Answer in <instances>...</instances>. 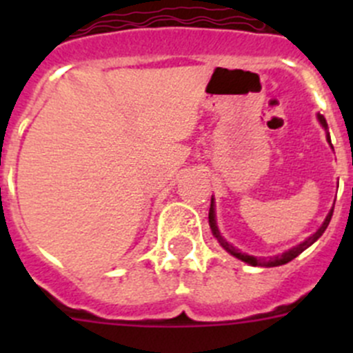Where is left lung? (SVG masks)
I'll return each mask as SVG.
<instances>
[{
    "mask_svg": "<svg viewBox=\"0 0 353 353\" xmlns=\"http://www.w3.org/2000/svg\"><path fill=\"white\" fill-rule=\"evenodd\" d=\"M318 121H319V124H321V126L325 128V131H326V141H328V143L331 145V138H330V133H328V124H326L325 116H323V114H318ZM333 206H334V205H333ZM331 215H333V208L330 210V213H328V215H326L325 222L321 223V227H319V229L316 230V232L312 234V236H309L307 239L302 241L301 244L294 245V248H290V249H288V251H283L282 254L270 256V258H263V256H251V254H245V252H241L239 249L234 248V245L230 244V243H227V239H225V237L222 236V234H220L219 225H216L215 198H213V196H212V205H210L208 222H210V229H212L213 237H215V239L219 241V244L222 245V248L225 249V251L229 252V254H232L234 258L241 259V261L248 263V265H251V266H265V268H272V266H282V265H285V263L292 261V259L297 258V256L301 254L302 251H305V249H307L309 245L314 244L316 241H318L319 237H321L323 234H325L326 227H328V223H330V220H331Z\"/></svg>",
    "mask_w": 353,
    "mask_h": 353,
    "instance_id": "8db88e82",
    "label": "left lung"
}]
</instances>
